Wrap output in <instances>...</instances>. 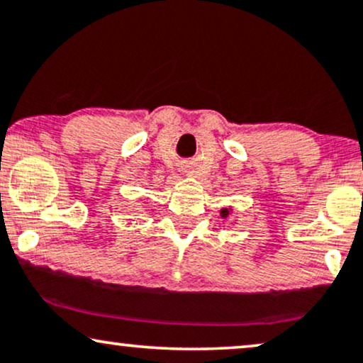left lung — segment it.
I'll return each instance as SVG.
<instances>
[{"label":"left lung","mask_w":363,"mask_h":363,"mask_svg":"<svg viewBox=\"0 0 363 363\" xmlns=\"http://www.w3.org/2000/svg\"><path fill=\"white\" fill-rule=\"evenodd\" d=\"M220 216H222V217H224V219H225V217H227V216H229V209H227V207H224V209H222V211H220Z\"/></svg>","instance_id":"1"}]
</instances>
